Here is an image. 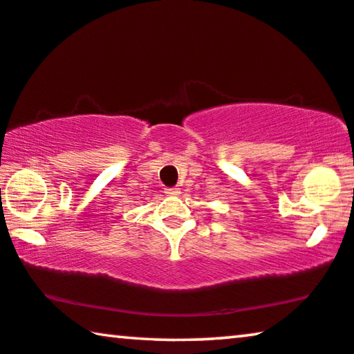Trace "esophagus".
<instances>
[{
    "mask_svg": "<svg viewBox=\"0 0 354 354\" xmlns=\"http://www.w3.org/2000/svg\"><path fill=\"white\" fill-rule=\"evenodd\" d=\"M165 194L170 195V197H176V195L181 194V191H179V187H170V189H165Z\"/></svg>",
    "mask_w": 354,
    "mask_h": 354,
    "instance_id": "esophagus-1",
    "label": "esophagus"
}]
</instances>
